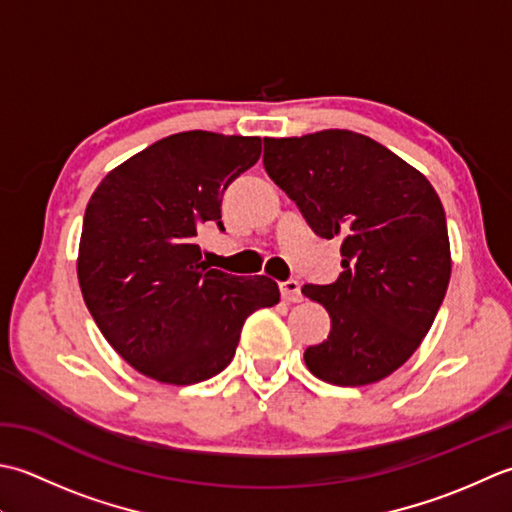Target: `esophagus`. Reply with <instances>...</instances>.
<instances>
[{"instance_id":"34e87169","label":"esophagus","mask_w":512,"mask_h":512,"mask_svg":"<svg viewBox=\"0 0 512 512\" xmlns=\"http://www.w3.org/2000/svg\"><path fill=\"white\" fill-rule=\"evenodd\" d=\"M280 296L287 302H300L302 294L298 280H283V283H280Z\"/></svg>"}]
</instances>
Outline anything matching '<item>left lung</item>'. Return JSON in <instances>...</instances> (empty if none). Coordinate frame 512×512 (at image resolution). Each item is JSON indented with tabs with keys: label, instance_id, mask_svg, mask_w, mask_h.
Here are the masks:
<instances>
[{
	"label": "left lung",
	"instance_id": "1",
	"mask_svg": "<svg viewBox=\"0 0 512 512\" xmlns=\"http://www.w3.org/2000/svg\"><path fill=\"white\" fill-rule=\"evenodd\" d=\"M263 165L318 236L342 241L336 283L302 287L331 318L327 340L305 351L307 369L338 387L387 378L429 333L451 278L440 196L349 130L265 139Z\"/></svg>",
	"mask_w": 512,
	"mask_h": 512
}]
</instances>
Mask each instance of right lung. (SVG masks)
<instances>
[{
    "instance_id": "right-lung-1",
    "label": "right lung",
    "mask_w": 512,
    "mask_h": 512,
    "mask_svg": "<svg viewBox=\"0 0 512 512\" xmlns=\"http://www.w3.org/2000/svg\"><path fill=\"white\" fill-rule=\"evenodd\" d=\"M260 159L258 137L181 132L114 168L90 196L79 285L97 327L148 378L196 384L232 362L245 320L274 307L267 276L203 260L196 236L221 221L223 194Z\"/></svg>"
}]
</instances>
